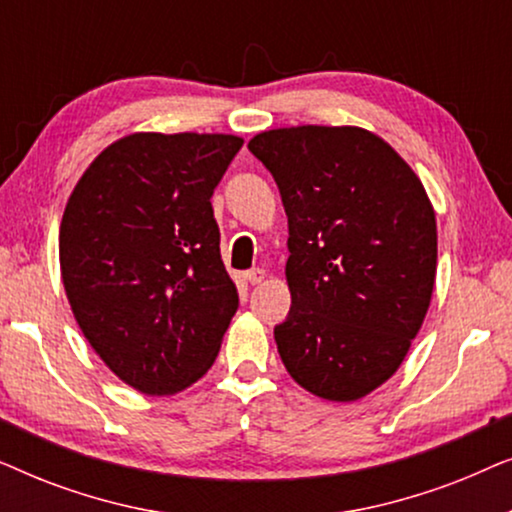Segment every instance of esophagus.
Here are the masks:
<instances>
[{"instance_id": "1", "label": "esophagus", "mask_w": 512, "mask_h": 512, "mask_svg": "<svg viewBox=\"0 0 512 512\" xmlns=\"http://www.w3.org/2000/svg\"><path fill=\"white\" fill-rule=\"evenodd\" d=\"M244 277H247V282H249V284H261L263 279H265V270H261V268H254V270H249L247 275H244Z\"/></svg>"}]
</instances>
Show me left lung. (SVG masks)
Segmentation results:
<instances>
[{
  "label": "left lung",
  "mask_w": 512,
  "mask_h": 512,
  "mask_svg": "<svg viewBox=\"0 0 512 512\" xmlns=\"http://www.w3.org/2000/svg\"><path fill=\"white\" fill-rule=\"evenodd\" d=\"M289 216L291 310L277 352L300 387L359 401L389 380L422 328L436 284V214L412 167L354 125L256 135Z\"/></svg>",
  "instance_id": "obj_1"
}]
</instances>
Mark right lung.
Here are the masks:
<instances>
[{
    "mask_svg": "<svg viewBox=\"0 0 512 512\" xmlns=\"http://www.w3.org/2000/svg\"><path fill=\"white\" fill-rule=\"evenodd\" d=\"M242 144L135 132L107 146L69 195L60 223L67 300L97 356L142 394L198 382L240 305L209 198Z\"/></svg>",
    "mask_w": 512,
    "mask_h": 512,
    "instance_id": "right-lung-1",
    "label": "right lung"
}]
</instances>
